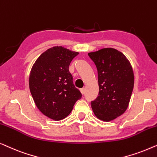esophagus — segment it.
<instances>
[{"label":"esophagus","mask_w":157,"mask_h":157,"mask_svg":"<svg viewBox=\"0 0 157 157\" xmlns=\"http://www.w3.org/2000/svg\"><path fill=\"white\" fill-rule=\"evenodd\" d=\"M80 92H81V93L82 94H85V88H82V89L80 90Z\"/></svg>","instance_id":"esophagus-1"}]
</instances>
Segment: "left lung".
<instances>
[{
	"instance_id": "1",
	"label": "left lung",
	"mask_w": 157,
	"mask_h": 157,
	"mask_svg": "<svg viewBox=\"0 0 157 157\" xmlns=\"http://www.w3.org/2000/svg\"><path fill=\"white\" fill-rule=\"evenodd\" d=\"M88 56L95 64L99 94L91 101L94 114L109 122L120 117L129 105L134 87V73L124 55L114 48H103Z\"/></svg>"
}]
</instances>
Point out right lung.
Returning <instances> with one entry per match:
<instances>
[{
  "label": "right lung",
  "mask_w": 157,
  "mask_h": 157,
  "mask_svg": "<svg viewBox=\"0 0 157 157\" xmlns=\"http://www.w3.org/2000/svg\"><path fill=\"white\" fill-rule=\"evenodd\" d=\"M78 55L62 46L52 47L40 56L30 71L29 87L35 105L52 120L69 115L82 98L69 72L70 64Z\"/></svg>",
  "instance_id": "obj_1"
}]
</instances>
